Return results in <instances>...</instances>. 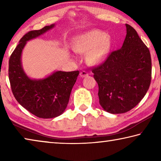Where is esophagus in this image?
Returning <instances> with one entry per match:
<instances>
[{
    "mask_svg": "<svg viewBox=\"0 0 161 161\" xmlns=\"http://www.w3.org/2000/svg\"><path fill=\"white\" fill-rule=\"evenodd\" d=\"M80 77H87V76L89 75V73L86 72V71H81V72H80Z\"/></svg>",
    "mask_w": 161,
    "mask_h": 161,
    "instance_id": "obj_1",
    "label": "esophagus"
}]
</instances>
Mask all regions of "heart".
<instances>
[{"label": "heart", "mask_w": 161, "mask_h": 161, "mask_svg": "<svg viewBox=\"0 0 161 161\" xmlns=\"http://www.w3.org/2000/svg\"><path fill=\"white\" fill-rule=\"evenodd\" d=\"M111 47V39L105 32L92 30L79 35L73 42V48L80 53H86V59L90 64H98L107 58Z\"/></svg>", "instance_id": "heart-1"}]
</instances>
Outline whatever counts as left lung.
<instances>
[{
  "instance_id": "left-lung-1",
  "label": "left lung",
  "mask_w": 161,
  "mask_h": 161,
  "mask_svg": "<svg viewBox=\"0 0 161 161\" xmlns=\"http://www.w3.org/2000/svg\"><path fill=\"white\" fill-rule=\"evenodd\" d=\"M126 27L121 48L111 52L102 64L92 69L99 86L100 105L111 114L134 108L148 92L151 80L148 48L134 28L128 24Z\"/></svg>"
}]
</instances>
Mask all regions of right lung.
<instances>
[{"mask_svg":"<svg viewBox=\"0 0 161 161\" xmlns=\"http://www.w3.org/2000/svg\"><path fill=\"white\" fill-rule=\"evenodd\" d=\"M54 24L26 33L10 57L8 77L12 92L22 107L39 118L50 119L64 112L80 72L57 71L41 80H32L24 72L21 54L29 40L53 28Z\"/></svg>","mask_w":161,"mask_h":161,"instance_id":"obj_1","label":"right lung"}]
</instances>
